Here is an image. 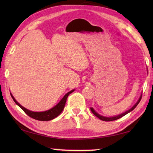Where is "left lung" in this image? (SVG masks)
Segmentation results:
<instances>
[{
	"label": "left lung",
	"mask_w": 153,
	"mask_h": 153,
	"mask_svg": "<svg viewBox=\"0 0 153 153\" xmlns=\"http://www.w3.org/2000/svg\"><path fill=\"white\" fill-rule=\"evenodd\" d=\"M141 98H142V95L140 96V97L139 100H138V102H137L136 103L135 105H134L133 107H131L129 110L127 111L126 112L123 113H122V114H121V115H117V116H115V117H103V116H102V115H100L99 114H98L97 112H96V111H95L94 109H93L92 108H90V110H91V111L92 112V113L94 114V115L96 116V117H97L98 119H100V120H102V121H111L117 120H118V119H120V118H121V117H123L124 115H126V114H128V113L130 112V111H133V110L134 109V108H135L136 107V106L138 105V103L140 102V101Z\"/></svg>",
	"instance_id": "obj_1"
}]
</instances>
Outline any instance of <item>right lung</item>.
Returning a JSON list of instances; mask_svg holds the SVG:
<instances>
[{
  "instance_id": "1",
  "label": "right lung",
  "mask_w": 153,
  "mask_h": 153,
  "mask_svg": "<svg viewBox=\"0 0 153 153\" xmlns=\"http://www.w3.org/2000/svg\"><path fill=\"white\" fill-rule=\"evenodd\" d=\"M74 91V90H71V91L69 92L68 93H67V94L64 96V97L61 100V101L59 102L55 107H54L53 108H52L48 111H43V112H33V111H29L27 109V108L22 107L20 104H19V103L16 101V100L15 99L14 97H13V95L11 94V96L13 99L14 102L16 103V104L19 106V107L22 108L28 116H30V117L38 121H50L53 120V119H55V117H57L58 115H60V113L63 110L65 105L67 97H68V96Z\"/></svg>"
}]
</instances>
